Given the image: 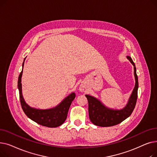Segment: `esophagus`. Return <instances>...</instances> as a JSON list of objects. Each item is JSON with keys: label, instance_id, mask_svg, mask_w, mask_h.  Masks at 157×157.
Returning a JSON list of instances; mask_svg holds the SVG:
<instances>
[{"label": "esophagus", "instance_id": "esophagus-1", "mask_svg": "<svg viewBox=\"0 0 157 157\" xmlns=\"http://www.w3.org/2000/svg\"><path fill=\"white\" fill-rule=\"evenodd\" d=\"M80 90H81V92H83V91H84V88L81 87V88H80Z\"/></svg>", "mask_w": 157, "mask_h": 157}]
</instances>
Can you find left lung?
Listing matches in <instances>:
<instances>
[{"label": "left lung", "mask_w": 157, "mask_h": 157, "mask_svg": "<svg viewBox=\"0 0 157 157\" xmlns=\"http://www.w3.org/2000/svg\"><path fill=\"white\" fill-rule=\"evenodd\" d=\"M127 59L133 64L134 67V76L136 79V85L132 94L125 108L121 110H113L102 104L95 98L86 95L88 102L89 118L94 125L100 127H111L119 124L130 116L133 112L137 99L138 78L136 73V68L134 62L131 57L127 56Z\"/></svg>", "instance_id": "left-lung-1"}]
</instances>
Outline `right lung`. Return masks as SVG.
I'll use <instances>...</instances> for the list:
<instances>
[{"label": "right lung", "instance_id": "1", "mask_svg": "<svg viewBox=\"0 0 157 157\" xmlns=\"http://www.w3.org/2000/svg\"><path fill=\"white\" fill-rule=\"evenodd\" d=\"M24 62L23 63V67ZM23 69L20 72L18 81V86L19 89L20 94V100L22 109L27 116L34 121L38 124L48 127H56L61 125L62 123L65 121L67 117V113L72 102L75 98L76 95L74 93L71 94L56 108L46 109V110H40L36 109L34 108H32L29 105L25 102L22 94H21V76H22Z\"/></svg>", "mask_w": 157, "mask_h": 157}]
</instances>
